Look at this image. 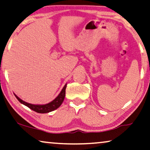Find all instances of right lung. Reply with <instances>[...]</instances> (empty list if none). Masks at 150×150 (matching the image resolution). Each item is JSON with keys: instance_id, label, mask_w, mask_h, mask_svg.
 <instances>
[{"instance_id": "right-lung-1", "label": "right lung", "mask_w": 150, "mask_h": 150, "mask_svg": "<svg viewBox=\"0 0 150 150\" xmlns=\"http://www.w3.org/2000/svg\"><path fill=\"white\" fill-rule=\"evenodd\" d=\"M66 88H67V84L64 86V88H62L61 93H59V95L53 101L50 102V103L44 104V105H34V104L28 103V102H24L22 100L20 99V98L19 97H17L15 94V97L17 98V99L19 100L21 104L25 105L26 106H28V108L32 109V110L38 113H47V112H49L56 110V109L59 108V107L62 104V102H63V100L64 99V97H65Z\"/></svg>"}]
</instances>
